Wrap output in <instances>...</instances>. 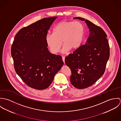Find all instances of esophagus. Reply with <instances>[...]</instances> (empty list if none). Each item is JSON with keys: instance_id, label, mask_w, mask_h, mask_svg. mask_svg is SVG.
<instances>
[{"instance_id": "obj_1", "label": "esophagus", "mask_w": 121, "mask_h": 121, "mask_svg": "<svg viewBox=\"0 0 121 121\" xmlns=\"http://www.w3.org/2000/svg\"><path fill=\"white\" fill-rule=\"evenodd\" d=\"M65 56H62V60H63L64 63H65Z\"/></svg>"}]
</instances>
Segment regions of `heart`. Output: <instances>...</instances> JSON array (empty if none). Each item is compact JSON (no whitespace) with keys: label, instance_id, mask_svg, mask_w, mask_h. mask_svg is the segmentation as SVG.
Here are the masks:
<instances>
[{"label":"heart","instance_id":"heart-1","mask_svg":"<svg viewBox=\"0 0 121 121\" xmlns=\"http://www.w3.org/2000/svg\"><path fill=\"white\" fill-rule=\"evenodd\" d=\"M84 32V25L81 22L63 21L56 25L53 29V33L47 34L46 41L53 53L60 51L62 42L64 45L63 51L70 49L74 50L81 45Z\"/></svg>","mask_w":121,"mask_h":121}]
</instances>
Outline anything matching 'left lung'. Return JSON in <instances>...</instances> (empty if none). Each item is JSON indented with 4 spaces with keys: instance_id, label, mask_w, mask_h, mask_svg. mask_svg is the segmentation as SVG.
Segmentation results:
<instances>
[{
    "instance_id": "8db88e82",
    "label": "left lung",
    "mask_w": 121,
    "mask_h": 121,
    "mask_svg": "<svg viewBox=\"0 0 121 121\" xmlns=\"http://www.w3.org/2000/svg\"><path fill=\"white\" fill-rule=\"evenodd\" d=\"M90 32L85 45L81 46L65 58V63L71 69V84L83 89L91 86L103 74L110 55L107 35L100 26L82 17Z\"/></svg>"
}]
</instances>
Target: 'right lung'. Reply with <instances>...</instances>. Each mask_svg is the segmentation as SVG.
<instances>
[{"instance_id": "add662e5", "label": "right lung", "mask_w": 121, "mask_h": 121, "mask_svg": "<svg viewBox=\"0 0 121 121\" xmlns=\"http://www.w3.org/2000/svg\"><path fill=\"white\" fill-rule=\"evenodd\" d=\"M57 17H45L21 29L11 47L14 67L28 86L42 90L50 85L64 62L60 55L51 53L46 36Z\"/></svg>"}]
</instances>
